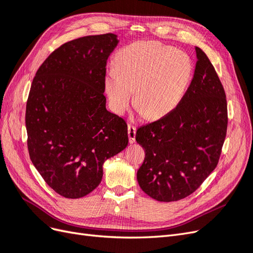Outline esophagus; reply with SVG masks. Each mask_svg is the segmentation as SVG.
I'll use <instances>...</instances> for the list:
<instances>
[{
  "label": "esophagus",
  "mask_w": 253,
  "mask_h": 253,
  "mask_svg": "<svg viewBox=\"0 0 253 253\" xmlns=\"http://www.w3.org/2000/svg\"><path fill=\"white\" fill-rule=\"evenodd\" d=\"M127 134H128V140L131 143L135 142V136H136V127L134 126L127 125Z\"/></svg>",
  "instance_id": "34e87169"
}]
</instances>
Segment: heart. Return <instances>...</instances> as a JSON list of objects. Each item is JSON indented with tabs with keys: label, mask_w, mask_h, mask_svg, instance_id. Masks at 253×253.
<instances>
[{
	"label": "heart",
	"mask_w": 253,
	"mask_h": 253,
	"mask_svg": "<svg viewBox=\"0 0 253 253\" xmlns=\"http://www.w3.org/2000/svg\"><path fill=\"white\" fill-rule=\"evenodd\" d=\"M114 66L104 78L112 109L124 114L135 90L134 104L149 119L171 113L182 100L193 75L192 61L186 52L152 41L121 48Z\"/></svg>",
	"instance_id": "obj_1"
}]
</instances>
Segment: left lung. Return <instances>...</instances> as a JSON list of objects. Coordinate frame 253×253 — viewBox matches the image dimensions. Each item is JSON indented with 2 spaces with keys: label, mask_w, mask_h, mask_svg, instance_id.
<instances>
[{
  "label": "left lung",
  "mask_w": 253,
  "mask_h": 253,
  "mask_svg": "<svg viewBox=\"0 0 253 253\" xmlns=\"http://www.w3.org/2000/svg\"><path fill=\"white\" fill-rule=\"evenodd\" d=\"M193 79L182 100L166 116L137 128L144 149L137 180L159 202L192 194L215 169L227 134V99L215 68L196 47Z\"/></svg>",
  "instance_id": "8db88e82"
}]
</instances>
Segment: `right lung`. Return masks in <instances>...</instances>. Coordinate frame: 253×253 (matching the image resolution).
Here are the masks:
<instances>
[{
  "instance_id": "right-lung-1",
  "label": "right lung",
  "mask_w": 253,
  "mask_h": 253,
  "mask_svg": "<svg viewBox=\"0 0 253 253\" xmlns=\"http://www.w3.org/2000/svg\"><path fill=\"white\" fill-rule=\"evenodd\" d=\"M117 36H86L53 50L38 68L26 103L29 157L47 185L80 198L101 182L102 165L127 145L125 119L105 108L106 62Z\"/></svg>"
}]
</instances>
